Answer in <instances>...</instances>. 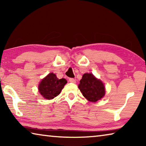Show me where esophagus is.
<instances>
[{
  "label": "esophagus",
  "mask_w": 146,
  "mask_h": 146,
  "mask_svg": "<svg viewBox=\"0 0 146 146\" xmlns=\"http://www.w3.org/2000/svg\"><path fill=\"white\" fill-rule=\"evenodd\" d=\"M69 81H70V82H72V83H76V80L73 78H71L69 79Z\"/></svg>",
  "instance_id": "1"
}]
</instances>
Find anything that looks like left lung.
<instances>
[{
	"mask_svg": "<svg viewBox=\"0 0 146 146\" xmlns=\"http://www.w3.org/2000/svg\"><path fill=\"white\" fill-rule=\"evenodd\" d=\"M78 88L88 100L96 102L105 95V87L102 81L91 73H85L80 81Z\"/></svg>",
	"mask_w": 146,
	"mask_h": 146,
	"instance_id": "obj_1",
	"label": "left lung"
}]
</instances>
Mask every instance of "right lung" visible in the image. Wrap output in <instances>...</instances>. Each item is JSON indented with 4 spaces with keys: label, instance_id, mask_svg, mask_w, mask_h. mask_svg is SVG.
<instances>
[{
    "label": "right lung",
    "instance_id": "1",
    "mask_svg": "<svg viewBox=\"0 0 146 146\" xmlns=\"http://www.w3.org/2000/svg\"><path fill=\"white\" fill-rule=\"evenodd\" d=\"M67 83L65 78L58 79L55 74L51 73L41 80L38 85V91L47 100L53 99L58 96Z\"/></svg>",
    "mask_w": 146,
    "mask_h": 146
}]
</instances>
